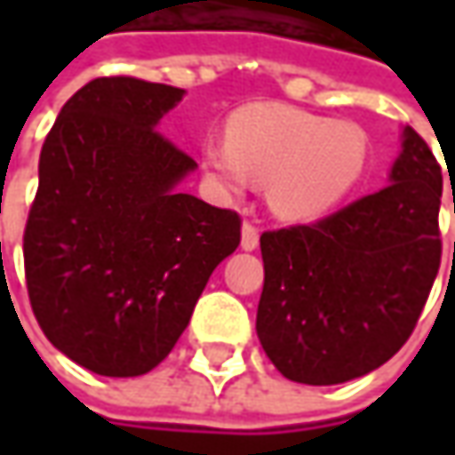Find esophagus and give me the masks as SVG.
I'll return each mask as SVG.
<instances>
[{"label": "esophagus", "mask_w": 455, "mask_h": 455, "mask_svg": "<svg viewBox=\"0 0 455 455\" xmlns=\"http://www.w3.org/2000/svg\"><path fill=\"white\" fill-rule=\"evenodd\" d=\"M258 228H255L253 222H243V251H255L258 248Z\"/></svg>", "instance_id": "34e87169"}]
</instances>
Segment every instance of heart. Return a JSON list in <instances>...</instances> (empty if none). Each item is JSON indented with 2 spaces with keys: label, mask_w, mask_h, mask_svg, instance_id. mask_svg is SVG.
Returning <instances> with one entry per match:
<instances>
[{
  "label": "heart",
  "mask_w": 455,
  "mask_h": 455,
  "mask_svg": "<svg viewBox=\"0 0 455 455\" xmlns=\"http://www.w3.org/2000/svg\"><path fill=\"white\" fill-rule=\"evenodd\" d=\"M364 164L367 136L359 126L273 103L237 111L228 139L202 147V166L220 192L240 197L253 182L271 184V207L289 220L331 210Z\"/></svg>",
  "instance_id": "obj_1"
}]
</instances>
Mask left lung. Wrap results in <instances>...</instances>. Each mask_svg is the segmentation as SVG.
Returning a JSON list of instances; mask_svg holds the SVG:
<instances>
[{
	"mask_svg": "<svg viewBox=\"0 0 455 455\" xmlns=\"http://www.w3.org/2000/svg\"><path fill=\"white\" fill-rule=\"evenodd\" d=\"M390 180L311 225L260 235L266 278L255 331L293 382L339 385L367 375L420 319L441 268L443 174L411 126Z\"/></svg>",
	"mask_w": 455,
	"mask_h": 455,
	"instance_id": "8db88e82",
	"label": "left lung"
}]
</instances>
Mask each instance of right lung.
<instances>
[{
    "mask_svg": "<svg viewBox=\"0 0 455 455\" xmlns=\"http://www.w3.org/2000/svg\"><path fill=\"white\" fill-rule=\"evenodd\" d=\"M182 96L129 76L91 80L40 151L27 293L44 337L96 375L154 370L240 245L237 212L180 189L197 164L156 126Z\"/></svg>",
    "mask_w": 455,
    "mask_h": 455,
    "instance_id": "1",
    "label": "right lung"
}]
</instances>
